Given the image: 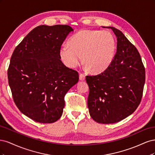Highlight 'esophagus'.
Here are the masks:
<instances>
[{"label": "esophagus", "mask_w": 155, "mask_h": 155, "mask_svg": "<svg viewBox=\"0 0 155 155\" xmlns=\"http://www.w3.org/2000/svg\"><path fill=\"white\" fill-rule=\"evenodd\" d=\"M79 79L81 81H84L85 79V76L83 74H79Z\"/></svg>", "instance_id": "obj_1"}]
</instances>
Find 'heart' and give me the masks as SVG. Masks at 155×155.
<instances>
[{
    "label": "heart",
    "instance_id": "b5f03b06",
    "mask_svg": "<svg viewBox=\"0 0 155 155\" xmlns=\"http://www.w3.org/2000/svg\"><path fill=\"white\" fill-rule=\"evenodd\" d=\"M68 43L59 48L61 58L68 68L77 67L83 56L85 68L100 73L109 68L113 61L116 41L109 31L83 30L74 35Z\"/></svg>",
    "mask_w": 155,
    "mask_h": 155
}]
</instances>
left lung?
<instances>
[{
	"label": "left lung",
	"instance_id": "obj_1",
	"mask_svg": "<svg viewBox=\"0 0 155 155\" xmlns=\"http://www.w3.org/2000/svg\"><path fill=\"white\" fill-rule=\"evenodd\" d=\"M110 28L117 38V50L104 72L87 76L88 108L92 118L100 124H114L132 114L142 97L145 68L135 46L120 30Z\"/></svg>",
	"mask_w": 155,
	"mask_h": 155
}]
</instances>
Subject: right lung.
I'll list each match as a JSON object with an SVG mask.
<instances>
[{"label":"right lung","mask_w":155,"mask_h":155,"mask_svg":"<svg viewBox=\"0 0 155 155\" xmlns=\"http://www.w3.org/2000/svg\"><path fill=\"white\" fill-rule=\"evenodd\" d=\"M73 29L68 25L39 26L14 50L8 70L18 109L37 122L51 124L61 116L64 96L78 82L77 71L62 63L59 48Z\"/></svg>","instance_id":"1"}]
</instances>
